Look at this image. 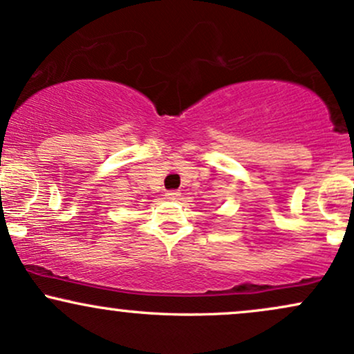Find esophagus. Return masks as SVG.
Segmentation results:
<instances>
[{"instance_id":"obj_1","label":"esophagus","mask_w":354,"mask_h":354,"mask_svg":"<svg viewBox=\"0 0 354 354\" xmlns=\"http://www.w3.org/2000/svg\"><path fill=\"white\" fill-rule=\"evenodd\" d=\"M166 198H168V200H178V198H180V191L176 189L166 191Z\"/></svg>"}]
</instances>
